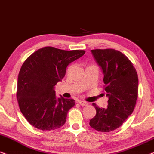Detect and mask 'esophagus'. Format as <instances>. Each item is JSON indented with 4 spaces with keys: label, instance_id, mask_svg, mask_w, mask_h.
<instances>
[{
    "label": "esophagus",
    "instance_id": "1",
    "mask_svg": "<svg viewBox=\"0 0 154 154\" xmlns=\"http://www.w3.org/2000/svg\"><path fill=\"white\" fill-rule=\"evenodd\" d=\"M79 103L80 104V105H81L82 106H86V105H87V103H86V102H85V101H83V100H79Z\"/></svg>",
    "mask_w": 154,
    "mask_h": 154
}]
</instances>
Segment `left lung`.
Returning <instances> with one entry per match:
<instances>
[{"instance_id": "left-lung-1", "label": "left lung", "mask_w": 154, "mask_h": 154, "mask_svg": "<svg viewBox=\"0 0 154 154\" xmlns=\"http://www.w3.org/2000/svg\"><path fill=\"white\" fill-rule=\"evenodd\" d=\"M91 54L103 71L107 108L93 103L96 114L89 125L100 132L120 127L133 113L138 94V77L133 63L123 54L112 49H94Z\"/></svg>"}]
</instances>
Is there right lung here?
<instances>
[{
    "instance_id": "1",
    "label": "right lung",
    "mask_w": 154,
    "mask_h": 154,
    "mask_svg": "<svg viewBox=\"0 0 154 154\" xmlns=\"http://www.w3.org/2000/svg\"><path fill=\"white\" fill-rule=\"evenodd\" d=\"M85 54L45 47L25 60L17 79V98L21 112L37 128L51 131L63 126L73 99L56 98V84L60 82L70 63Z\"/></svg>"
}]
</instances>
